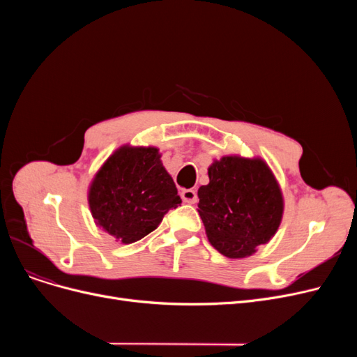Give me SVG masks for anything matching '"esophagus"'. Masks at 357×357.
<instances>
[{
  "label": "esophagus",
  "mask_w": 357,
  "mask_h": 357,
  "mask_svg": "<svg viewBox=\"0 0 357 357\" xmlns=\"http://www.w3.org/2000/svg\"><path fill=\"white\" fill-rule=\"evenodd\" d=\"M181 197H182L183 202H186V204H195L197 198H198L195 190H182Z\"/></svg>",
  "instance_id": "obj_1"
}]
</instances>
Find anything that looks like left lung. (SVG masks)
Returning <instances> with one entry per match:
<instances>
[{
  "label": "left lung",
  "mask_w": 357,
  "mask_h": 357,
  "mask_svg": "<svg viewBox=\"0 0 357 357\" xmlns=\"http://www.w3.org/2000/svg\"><path fill=\"white\" fill-rule=\"evenodd\" d=\"M208 178L198 190L208 241L226 257L252 256L275 236L284 215V195L272 169L260 158L229 155L210 165Z\"/></svg>",
  "instance_id": "1"
}]
</instances>
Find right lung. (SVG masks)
I'll use <instances>...</instances> for the list:
<instances>
[{"label": "right lung", "mask_w": 357, "mask_h": 357, "mask_svg": "<svg viewBox=\"0 0 357 357\" xmlns=\"http://www.w3.org/2000/svg\"><path fill=\"white\" fill-rule=\"evenodd\" d=\"M155 146L119 147L88 188L93 221L123 245L158 229L165 214L182 202Z\"/></svg>", "instance_id": "obj_1"}]
</instances>
